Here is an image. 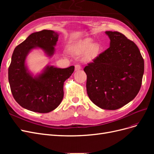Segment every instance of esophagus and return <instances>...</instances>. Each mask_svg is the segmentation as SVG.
Returning <instances> with one entry per match:
<instances>
[{"label":"esophagus","mask_w":154,"mask_h":154,"mask_svg":"<svg viewBox=\"0 0 154 154\" xmlns=\"http://www.w3.org/2000/svg\"><path fill=\"white\" fill-rule=\"evenodd\" d=\"M82 69V67L80 66V65L77 64L75 66V71H78L79 70H80Z\"/></svg>","instance_id":"esophagus-1"}]
</instances>
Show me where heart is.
Masks as SVG:
<instances>
[{"mask_svg": "<svg viewBox=\"0 0 154 154\" xmlns=\"http://www.w3.org/2000/svg\"><path fill=\"white\" fill-rule=\"evenodd\" d=\"M70 50L76 55L83 54V59L85 61L89 62L97 57L100 47L98 44L92 42V38H85L75 42L71 46Z\"/></svg>", "mask_w": 154, "mask_h": 154, "instance_id": "heart-1", "label": "heart"}]
</instances>
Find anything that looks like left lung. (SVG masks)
Instances as JSON below:
<instances>
[{"label": "left lung", "mask_w": 154, "mask_h": 154, "mask_svg": "<svg viewBox=\"0 0 154 154\" xmlns=\"http://www.w3.org/2000/svg\"><path fill=\"white\" fill-rule=\"evenodd\" d=\"M110 47L84 68L90 100L100 108L116 110L140 90L144 60L137 46L118 31H105Z\"/></svg>", "instance_id": "1"}]
</instances>
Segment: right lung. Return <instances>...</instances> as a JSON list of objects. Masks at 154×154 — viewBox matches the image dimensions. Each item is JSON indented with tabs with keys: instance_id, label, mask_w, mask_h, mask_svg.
I'll list each match as a JSON object with an SVG mask.
<instances>
[{
	"instance_id": "1",
	"label": "right lung",
	"mask_w": 154,
	"mask_h": 154,
	"mask_svg": "<svg viewBox=\"0 0 154 154\" xmlns=\"http://www.w3.org/2000/svg\"><path fill=\"white\" fill-rule=\"evenodd\" d=\"M59 34L52 30L35 32L17 45L8 69V80L14 99L22 107L35 112L48 113L57 109L63 97L64 82L74 72V67L66 69L47 66L34 75L27 67V55L40 49L48 57L55 53Z\"/></svg>"
}]
</instances>
